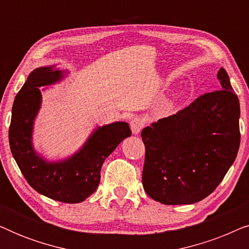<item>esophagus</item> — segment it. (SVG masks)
<instances>
[{"label": "esophagus", "instance_id": "34e87169", "mask_svg": "<svg viewBox=\"0 0 249 249\" xmlns=\"http://www.w3.org/2000/svg\"><path fill=\"white\" fill-rule=\"evenodd\" d=\"M130 127H131V130H132V134L137 135L141 132V130L144 127V120L141 118H135L132 119L131 122H130Z\"/></svg>", "mask_w": 249, "mask_h": 249}]
</instances>
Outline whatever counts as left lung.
I'll use <instances>...</instances> for the list:
<instances>
[{
    "label": "left lung",
    "mask_w": 249,
    "mask_h": 249,
    "mask_svg": "<svg viewBox=\"0 0 249 249\" xmlns=\"http://www.w3.org/2000/svg\"><path fill=\"white\" fill-rule=\"evenodd\" d=\"M217 79L221 90L204 94L183 110L142 129V186L156 202H199L215 190L236 160L239 100L223 68Z\"/></svg>",
    "instance_id": "1"
}]
</instances>
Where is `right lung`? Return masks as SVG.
<instances>
[{
	"instance_id": "add662e5",
	"label": "right lung",
	"mask_w": 249,
	"mask_h": 249,
	"mask_svg": "<svg viewBox=\"0 0 249 249\" xmlns=\"http://www.w3.org/2000/svg\"><path fill=\"white\" fill-rule=\"evenodd\" d=\"M54 67L37 68L17 94L12 107L9 142L27 182L42 195L62 203H80L97 189L105 159L131 135L127 122L97 128L76 154L60 162H47L33 147L34 120L42 103L39 87L62 79Z\"/></svg>"
}]
</instances>
